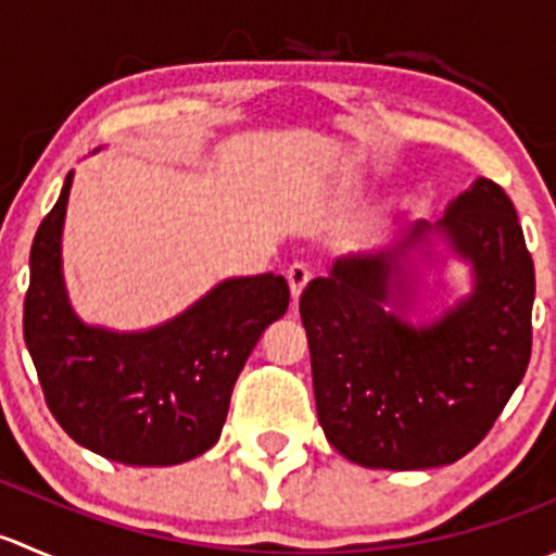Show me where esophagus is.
<instances>
[{
  "mask_svg": "<svg viewBox=\"0 0 556 556\" xmlns=\"http://www.w3.org/2000/svg\"><path fill=\"white\" fill-rule=\"evenodd\" d=\"M285 277H288L290 295H293V304H295V301H299V295L304 293V288L309 285V279H312L309 266H306V263H293V266L288 268V274H285Z\"/></svg>",
  "mask_w": 556,
  "mask_h": 556,
  "instance_id": "esophagus-1",
  "label": "esophagus"
}]
</instances>
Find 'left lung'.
Here are the masks:
<instances>
[{
  "label": "left lung",
  "instance_id": "1",
  "mask_svg": "<svg viewBox=\"0 0 556 556\" xmlns=\"http://www.w3.org/2000/svg\"><path fill=\"white\" fill-rule=\"evenodd\" d=\"M441 231L473 263L476 290L428 328L384 312L397 255L344 257L301 293L312 382L325 435L366 468L422 470L457 463L495 425L530 363L535 268L517 210L492 179H476Z\"/></svg>",
  "mask_w": 556,
  "mask_h": 556
}]
</instances>
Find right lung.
Returning a JSON list of instances; mask_svg holds the SVG:
<instances>
[{
  "mask_svg": "<svg viewBox=\"0 0 556 556\" xmlns=\"http://www.w3.org/2000/svg\"><path fill=\"white\" fill-rule=\"evenodd\" d=\"M72 172L31 244L24 339L45 403L70 439L123 465H177L220 439L233 384L290 304L285 277L228 279L148 333L88 328L64 293L61 226Z\"/></svg>",
  "mask_w": 556,
  "mask_h": 556,
  "instance_id": "add662e5",
  "label": "right lung"
}]
</instances>
